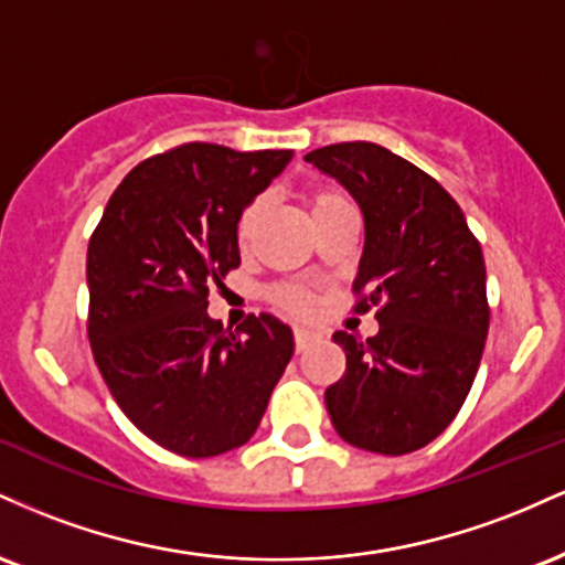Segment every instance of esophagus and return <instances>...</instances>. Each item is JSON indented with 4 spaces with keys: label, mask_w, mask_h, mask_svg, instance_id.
I'll return each mask as SVG.
<instances>
[{
    "label": "esophagus",
    "mask_w": 565,
    "mask_h": 565,
    "mask_svg": "<svg viewBox=\"0 0 565 565\" xmlns=\"http://www.w3.org/2000/svg\"><path fill=\"white\" fill-rule=\"evenodd\" d=\"M316 337L313 332H308V329H295V348L297 353H302V350L310 348V342H313Z\"/></svg>",
    "instance_id": "esophagus-1"
}]
</instances>
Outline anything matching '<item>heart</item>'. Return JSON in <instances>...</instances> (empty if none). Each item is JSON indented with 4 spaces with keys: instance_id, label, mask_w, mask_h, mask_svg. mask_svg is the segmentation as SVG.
Returning a JSON list of instances; mask_svg holds the SVG:
<instances>
[{
    "instance_id": "1",
    "label": "heart",
    "mask_w": 565,
    "mask_h": 565,
    "mask_svg": "<svg viewBox=\"0 0 565 565\" xmlns=\"http://www.w3.org/2000/svg\"><path fill=\"white\" fill-rule=\"evenodd\" d=\"M305 206H308V215L316 225V223H321L323 217L332 215V212L348 206V201L342 199L337 191H332V188H313V191L305 193ZM263 210H265V199H255V201H249V204L244 206L242 215H238L236 242L242 246L249 244V238L255 236L257 223H260V217H263ZM270 297H274V302L281 310H287V313L308 316L310 310H313V297H310L308 291L300 287H276Z\"/></svg>"
}]
</instances>
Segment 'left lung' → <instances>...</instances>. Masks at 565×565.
Wrapping results in <instances>:
<instances>
[{
  "label": "left lung",
  "instance_id": "left-lung-1",
  "mask_svg": "<svg viewBox=\"0 0 565 565\" xmlns=\"http://www.w3.org/2000/svg\"><path fill=\"white\" fill-rule=\"evenodd\" d=\"M305 161L334 178L364 215V255L353 289L380 332H337L345 374L327 387L329 417L350 446L417 451L449 427L468 398L486 334V265L462 210L430 174L377 142H337Z\"/></svg>",
  "mask_w": 565,
  "mask_h": 565
}]
</instances>
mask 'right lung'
<instances>
[{"mask_svg": "<svg viewBox=\"0 0 565 565\" xmlns=\"http://www.w3.org/2000/svg\"><path fill=\"white\" fill-rule=\"evenodd\" d=\"M291 151L185 142L121 180L89 238V345L127 419L183 457H217L255 436L295 337L276 316L236 334L206 313L238 268L236 223Z\"/></svg>", "mask_w": 565, "mask_h": 565, "instance_id": "right-lung-1", "label": "right lung"}]
</instances>
